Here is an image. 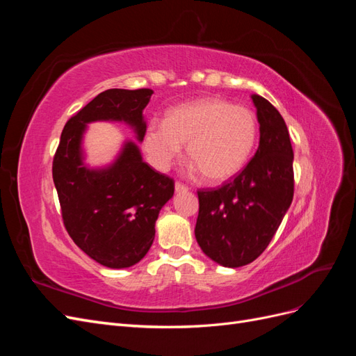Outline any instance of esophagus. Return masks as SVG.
Returning a JSON list of instances; mask_svg holds the SVG:
<instances>
[{
	"instance_id": "esophagus-1",
	"label": "esophagus",
	"mask_w": 356,
	"mask_h": 356,
	"mask_svg": "<svg viewBox=\"0 0 356 356\" xmlns=\"http://www.w3.org/2000/svg\"><path fill=\"white\" fill-rule=\"evenodd\" d=\"M175 191L177 193H186V191H188V187L186 184H182V182H175Z\"/></svg>"
}]
</instances>
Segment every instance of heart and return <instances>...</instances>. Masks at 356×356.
Wrapping results in <instances>:
<instances>
[{"instance_id":"1","label":"heart","mask_w":356,"mask_h":356,"mask_svg":"<svg viewBox=\"0 0 356 356\" xmlns=\"http://www.w3.org/2000/svg\"><path fill=\"white\" fill-rule=\"evenodd\" d=\"M260 136L257 115L246 106L202 98L169 110L165 122H149L144 149L159 170H168L187 144V156L213 184L234 178L248 165Z\"/></svg>"}]
</instances>
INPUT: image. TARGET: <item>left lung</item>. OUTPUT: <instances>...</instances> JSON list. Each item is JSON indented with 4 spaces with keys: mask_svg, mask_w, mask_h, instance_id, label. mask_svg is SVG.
Returning <instances> with one entry per match:
<instances>
[{
    "mask_svg": "<svg viewBox=\"0 0 356 356\" xmlns=\"http://www.w3.org/2000/svg\"><path fill=\"white\" fill-rule=\"evenodd\" d=\"M260 145L241 174L217 190H199L196 241L224 267L252 263L270 243L294 196L293 145L282 115L252 95Z\"/></svg>",
    "mask_w": 356,
    "mask_h": 356,
    "instance_id": "obj_1",
    "label": "left lung"
}]
</instances>
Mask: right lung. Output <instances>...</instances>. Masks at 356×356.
I'll return each instance as SVG.
<instances>
[{
    "instance_id": "obj_1",
    "label": "right lung",
    "mask_w": 356,
    "mask_h": 356,
    "mask_svg": "<svg viewBox=\"0 0 356 356\" xmlns=\"http://www.w3.org/2000/svg\"><path fill=\"white\" fill-rule=\"evenodd\" d=\"M152 89H108L74 114L63 127L53 157V182L63 225L83 252L110 268L141 261L156 234V220L174 196V179L143 160L135 143L126 141L110 166L84 165L83 134L92 122H124L139 143L144 139L143 111Z\"/></svg>"
}]
</instances>
